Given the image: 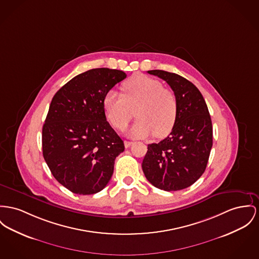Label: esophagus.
<instances>
[{
    "instance_id": "esophagus-1",
    "label": "esophagus",
    "mask_w": 259,
    "mask_h": 259,
    "mask_svg": "<svg viewBox=\"0 0 259 259\" xmlns=\"http://www.w3.org/2000/svg\"><path fill=\"white\" fill-rule=\"evenodd\" d=\"M123 143H124V147H125V148H128V147L133 144V142H132V141H127V140H124V142H123Z\"/></svg>"
}]
</instances>
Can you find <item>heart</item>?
Segmentation results:
<instances>
[{"mask_svg": "<svg viewBox=\"0 0 259 259\" xmlns=\"http://www.w3.org/2000/svg\"><path fill=\"white\" fill-rule=\"evenodd\" d=\"M121 90L122 94L111 90L104 97V111L115 127H126L136 110L138 120L130 131L132 136L146 138L154 134L160 138L172 132L178 117V100L172 90L142 74L126 80Z\"/></svg>", "mask_w": 259, "mask_h": 259, "instance_id": "b5f03b06", "label": "heart"}]
</instances>
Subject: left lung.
I'll return each mask as SVG.
<instances>
[{
    "label": "left lung",
    "mask_w": 259,
    "mask_h": 259,
    "mask_svg": "<svg viewBox=\"0 0 259 259\" xmlns=\"http://www.w3.org/2000/svg\"><path fill=\"white\" fill-rule=\"evenodd\" d=\"M147 72L171 87L178 100V117L169 137L148 144L142 171L160 190H184L206 169L213 143L209 111L200 91L187 78L160 69Z\"/></svg>",
    "instance_id": "1"
}]
</instances>
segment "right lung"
<instances>
[{
    "instance_id": "add662e5",
    "label": "right lung",
    "mask_w": 259,
    "mask_h": 259,
    "mask_svg": "<svg viewBox=\"0 0 259 259\" xmlns=\"http://www.w3.org/2000/svg\"><path fill=\"white\" fill-rule=\"evenodd\" d=\"M126 77L119 69H92L57 91L42 128L44 159L54 178L76 194L103 190L123 141L106 120L105 95Z\"/></svg>"
}]
</instances>
